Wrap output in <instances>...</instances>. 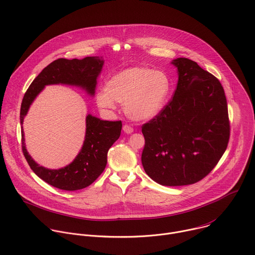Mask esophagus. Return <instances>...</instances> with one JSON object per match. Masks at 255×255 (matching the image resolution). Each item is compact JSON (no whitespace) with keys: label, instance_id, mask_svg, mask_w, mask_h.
Here are the masks:
<instances>
[{"label":"esophagus","instance_id":"esophagus-1","mask_svg":"<svg viewBox=\"0 0 255 255\" xmlns=\"http://www.w3.org/2000/svg\"><path fill=\"white\" fill-rule=\"evenodd\" d=\"M123 131H124L126 134H131V133H133V128L130 127L129 125H124V126H123Z\"/></svg>","mask_w":255,"mask_h":255}]
</instances>
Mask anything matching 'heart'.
I'll return each instance as SVG.
<instances>
[{"label":"heart","instance_id":"heart-1","mask_svg":"<svg viewBox=\"0 0 255 255\" xmlns=\"http://www.w3.org/2000/svg\"><path fill=\"white\" fill-rule=\"evenodd\" d=\"M171 82L166 72L149 67L126 68L109 79L105 90L96 95L103 110H114L116 103L124 105V112L133 121L155 118L167 102Z\"/></svg>","mask_w":255,"mask_h":255}]
</instances>
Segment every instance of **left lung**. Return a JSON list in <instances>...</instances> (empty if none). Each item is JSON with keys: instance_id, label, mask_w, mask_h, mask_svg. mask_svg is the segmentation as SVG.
<instances>
[{"instance_id": "left-lung-1", "label": "left lung", "mask_w": 255, "mask_h": 255, "mask_svg": "<svg viewBox=\"0 0 255 255\" xmlns=\"http://www.w3.org/2000/svg\"><path fill=\"white\" fill-rule=\"evenodd\" d=\"M178 81L171 101L142 126L143 168L157 184L187 186L204 178L224 154L230 136L221 83L196 61H171Z\"/></svg>"}]
</instances>
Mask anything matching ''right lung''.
Returning a JSON list of instances; mask_svg holds the SVG:
<instances>
[{
  "label": "right lung",
  "instance_id": "right-lung-1",
  "mask_svg": "<svg viewBox=\"0 0 255 255\" xmlns=\"http://www.w3.org/2000/svg\"><path fill=\"white\" fill-rule=\"evenodd\" d=\"M103 65L104 60L99 56H88L83 59L59 58L51 62L35 78L24 95L20 111L21 124L23 125L31 104L45 86H74L94 97L97 79ZM121 129V121H105L88 114L82 149L72 162L58 169L39 165L31 157L26 149L23 126L22 150L31 169L45 183L64 191H78L92 185L104 171L108 151L120 137Z\"/></svg>",
  "mask_w": 255,
  "mask_h": 255
}]
</instances>
